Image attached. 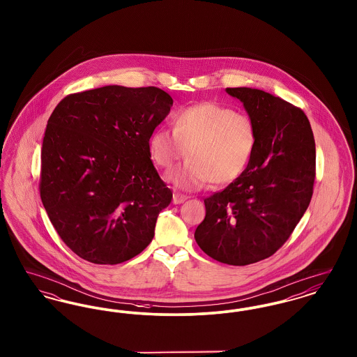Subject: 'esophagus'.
I'll list each match as a JSON object with an SVG mask.
<instances>
[{
	"label": "esophagus",
	"mask_w": 357,
	"mask_h": 357,
	"mask_svg": "<svg viewBox=\"0 0 357 357\" xmlns=\"http://www.w3.org/2000/svg\"><path fill=\"white\" fill-rule=\"evenodd\" d=\"M187 195H183V194H179V192H175L174 194V197H172V202L175 204H183L185 201H187Z\"/></svg>",
	"instance_id": "34e87169"
}]
</instances>
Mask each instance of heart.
Wrapping results in <instances>:
<instances>
[{
  "instance_id": "heart-1",
  "label": "heart",
  "mask_w": 357,
  "mask_h": 357,
  "mask_svg": "<svg viewBox=\"0 0 357 357\" xmlns=\"http://www.w3.org/2000/svg\"><path fill=\"white\" fill-rule=\"evenodd\" d=\"M257 143L258 131L250 115L206 102L179 111L174 128L155 130L150 153L165 170L187 153L186 163L169 175L178 187L198 188L208 181L221 186L234 182L248 169Z\"/></svg>"
}]
</instances>
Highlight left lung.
I'll list each match as a JSON object with an SVG mask.
<instances>
[{"label": "left lung", "instance_id": "obj_1", "mask_svg": "<svg viewBox=\"0 0 357 357\" xmlns=\"http://www.w3.org/2000/svg\"><path fill=\"white\" fill-rule=\"evenodd\" d=\"M255 121L258 143L243 174L204 199L195 241L222 264L243 266L274 255L313 194L316 146L303 109L255 88H226Z\"/></svg>", "mask_w": 357, "mask_h": 357}]
</instances>
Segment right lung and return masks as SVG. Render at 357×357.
I'll use <instances>...</instances> for the list:
<instances>
[{
	"label": "right lung",
	"instance_id": "1",
	"mask_svg": "<svg viewBox=\"0 0 357 357\" xmlns=\"http://www.w3.org/2000/svg\"><path fill=\"white\" fill-rule=\"evenodd\" d=\"M172 99L156 86L72 93L48 120L40 197L53 227L88 262L116 265L153 241L172 192L153 167L150 137Z\"/></svg>",
	"mask_w": 357,
	"mask_h": 357
}]
</instances>
